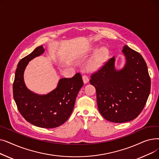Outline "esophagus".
Instances as JSON below:
<instances>
[{
    "label": "esophagus",
    "mask_w": 159,
    "mask_h": 159,
    "mask_svg": "<svg viewBox=\"0 0 159 159\" xmlns=\"http://www.w3.org/2000/svg\"><path fill=\"white\" fill-rule=\"evenodd\" d=\"M82 79H83V82H84V84H86V83H88L89 82V78L88 76H86V75H83L82 76Z\"/></svg>",
    "instance_id": "34e87169"
}]
</instances>
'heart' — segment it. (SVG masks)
I'll return each mask as SVG.
<instances>
[{"instance_id": "obj_1", "label": "heart", "mask_w": 159, "mask_h": 159, "mask_svg": "<svg viewBox=\"0 0 159 159\" xmlns=\"http://www.w3.org/2000/svg\"><path fill=\"white\" fill-rule=\"evenodd\" d=\"M107 49L106 48H101L91 58L88 62V66L91 68H96L101 64L104 58L106 55Z\"/></svg>"}]
</instances>
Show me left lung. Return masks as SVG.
Masks as SVG:
<instances>
[{
	"mask_svg": "<svg viewBox=\"0 0 159 159\" xmlns=\"http://www.w3.org/2000/svg\"><path fill=\"white\" fill-rule=\"evenodd\" d=\"M126 64L120 70L115 68V58L108 60L89 80L97 92L99 112L112 122L135 119L143 111L151 88L146 63L142 55L128 46L122 50Z\"/></svg>",
	"mask_w": 159,
	"mask_h": 159,
	"instance_id": "8db88e82",
	"label": "left lung"
}]
</instances>
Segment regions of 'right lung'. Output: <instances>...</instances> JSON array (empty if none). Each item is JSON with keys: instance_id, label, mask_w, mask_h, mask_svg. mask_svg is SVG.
Here are the masks:
<instances>
[{"instance_id": "1", "label": "right lung", "mask_w": 159, "mask_h": 159, "mask_svg": "<svg viewBox=\"0 0 159 159\" xmlns=\"http://www.w3.org/2000/svg\"><path fill=\"white\" fill-rule=\"evenodd\" d=\"M44 52L43 46H40L19 61L13 85V98L20 113L28 122L40 128H55L70 117L83 80L77 73L72 78L61 79L57 88L46 95L29 90L24 81V70L30 61Z\"/></svg>"}]
</instances>
